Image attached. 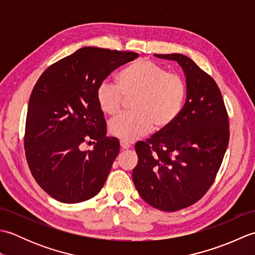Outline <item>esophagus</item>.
Here are the masks:
<instances>
[{
  "label": "esophagus",
  "mask_w": 255,
  "mask_h": 255,
  "mask_svg": "<svg viewBox=\"0 0 255 255\" xmlns=\"http://www.w3.org/2000/svg\"><path fill=\"white\" fill-rule=\"evenodd\" d=\"M121 147L122 149H129L130 148V143L127 141H124V140H121Z\"/></svg>",
  "instance_id": "34e87169"
}]
</instances>
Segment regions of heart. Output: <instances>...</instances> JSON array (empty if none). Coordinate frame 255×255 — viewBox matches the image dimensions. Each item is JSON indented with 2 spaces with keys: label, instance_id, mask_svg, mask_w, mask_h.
Returning <instances> with one entry per match:
<instances>
[{
  "label": "heart",
  "instance_id": "1",
  "mask_svg": "<svg viewBox=\"0 0 255 255\" xmlns=\"http://www.w3.org/2000/svg\"><path fill=\"white\" fill-rule=\"evenodd\" d=\"M125 97H132V112L113 119L110 132L124 141H132L153 127L163 130L172 125L182 111L186 84L181 75L167 72L151 60L139 59L117 74V84L105 80L96 90L97 104L110 116L121 111Z\"/></svg>",
  "mask_w": 255,
  "mask_h": 255
}]
</instances>
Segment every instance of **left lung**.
<instances>
[{
    "instance_id": "8db88e82",
    "label": "left lung",
    "mask_w": 255,
    "mask_h": 255,
    "mask_svg": "<svg viewBox=\"0 0 255 255\" xmlns=\"http://www.w3.org/2000/svg\"><path fill=\"white\" fill-rule=\"evenodd\" d=\"M154 56L182 67L186 102L172 125L134 145L132 181L145 203L176 211L198 202L213 185L229 143V118L217 83L192 59Z\"/></svg>"
}]
</instances>
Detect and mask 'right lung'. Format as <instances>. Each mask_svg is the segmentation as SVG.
I'll use <instances>...</instances> for the list:
<instances>
[{
	"mask_svg": "<svg viewBox=\"0 0 255 255\" xmlns=\"http://www.w3.org/2000/svg\"><path fill=\"white\" fill-rule=\"evenodd\" d=\"M139 55L84 47L45 70L30 94L24 147L32 176L52 198L81 203L99 194L119 153L106 136L99 85ZM84 143L95 144L83 150Z\"/></svg>",
	"mask_w": 255,
	"mask_h": 255,
	"instance_id": "obj_1",
	"label": "right lung"
}]
</instances>
